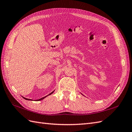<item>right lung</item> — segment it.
<instances>
[{
  "label": "right lung",
  "instance_id": "obj_1",
  "mask_svg": "<svg viewBox=\"0 0 132 132\" xmlns=\"http://www.w3.org/2000/svg\"><path fill=\"white\" fill-rule=\"evenodd\" d=\"M53 92H54V91H53V92H52V93H51L49 94V95H50L51 94H52ZM47 96H48V95H47ZM46 97H47V96H45V97H42V98H40V99H38V100H36V101H39V100H42V99H45ZM23 97V98H24V99H26V100H31V99H27V98H25V97Z\"/></svg>",
  "mask_w": 132,
  "mask_h": 132
}]
</instances>
